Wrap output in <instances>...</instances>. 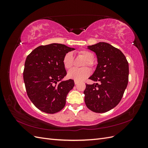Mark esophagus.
<instances>
[{"instance_id": "34e87169", "label": "esophagus", "mask_w": 148, "mask_h": 148, "mask_svg": "<svg viewBox=\"0 0 148 148\" xmlns=\"http://www.w3.org/2000/svg\"><path fill=\"white\" fill-rule=\"evenodd\" d=\"M74 83H75V84H78V81H76V80H75V81H74Z\"/></svg>"}]
</instances>
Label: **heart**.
<instances>
[{"instance_id":"b5f03b06","label":"heart","mask_w":148,"mask_h":148,"mask_svg":"<svg viewBox=\"0 0 148 148\" xmlns=\"http://www.w3.org/2000/svg\"><path fill=\"white\" fill-rule=\"evenodd\" d=\"M78 55L85 60L82 66H85L86 65L87 66L92 65V62L94 60V55L91 52L86 50H82L78 52ZM73 58L72 53L71 52L66 53L63 59V65L65 68L66 69H70L73 65ZM90 73V70L87 67H84L80 69H72L68 71L67 77L69 78L76 80V81H82L88 77Z\"/></svg>"}]
</instances>
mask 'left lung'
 Listing matches in <instances>:
<instances>
[{"instance_id":"1","label":"left lung","mask_w":148,"mask_h":148,"mask_svg":"<svg viewBox=\"0 0 148 148\" xmlns=\"http://www.w3.org/2000/svg\"><path fill=\"white\" fill-rule=\"evenodd\" d=\"M88 49L96 53L97 65L89 78L96 83L86 84L85 104L95 112H106L119 104L127 88L128 61L122 51L107 42H98Z\"/></svg>"}]
</instances>
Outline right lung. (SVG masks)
Segmentation results:
<instances>
[{
  "label": "right lung",
  "instance_id": "right-lung-1",
  "mask_svg": "<svg viewBox=\"0 0 148 148\" xmlns=\"http://www.w3.org/2000/svg\"><path fill=\"white\" fill-rule=\"evenodd\" d=\"M75 48L52 43L40 46L26 57L23 79L26 92L38 109L55 114L64 108L66 96L72 89L73 79L63 80L66 71L63 59Z\"/></svg>",
  "mask_w": 148,
  "mask_h": 148
}]
</instances>
